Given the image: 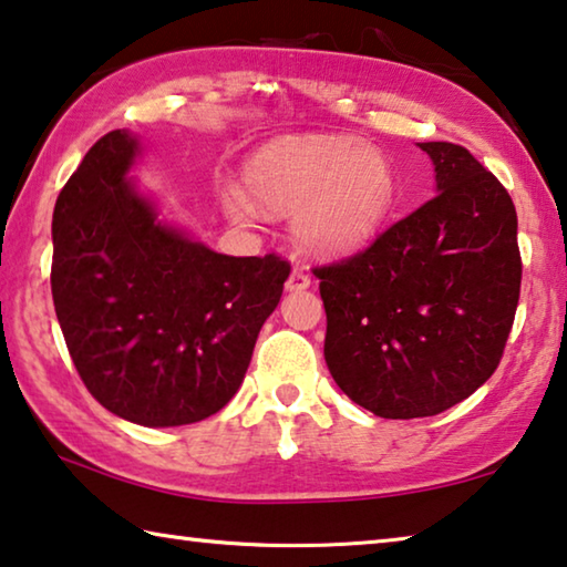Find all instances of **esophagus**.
I'll return each instance as SVG.
<instances>
[{
    "mask_svg": "<svg viewBox=\"0 0 567 567\" xmlns=\"http://www.w3.org/2000/svg\"><path fill=\"white\" fill-rule=\"evenodd\" d=\"M307 287H310V277H307L302 270H292L285 282L287 292H302V290H307Z\"/></svg>",
    "mask_w": 567,
    "mask_h": 567,
    "instance_id": "obj_1",
    "label": "esophagus"
}]
</instances>
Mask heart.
I'll return each mask as SVG.
<instances>
[{
  "label": "heart",
  "instance_id": "obj_1",
  "mask_svg": "<svg viewBox=\"0 0 567 567\" xmlns=\"http://www.w3.org/2000/svg\"><path fill=\"white\" fill-rule=\"evenodd\" d=\"M245 189L219 192L225 215L252 225L295 215V239L318 257H340L375 237L398 205V175L385 152L344 134L272 142L243 167Z\"/></svg>",
  "mask_w": 567,
  "mask_h": 567
}]
</instances>
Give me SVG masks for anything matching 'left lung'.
I'll list each match as a JSON object with an SVG mask.
<instances>
[{
	"instance_id": "left-lung-1",
	"label": "left lung",
	"mask_w": 567,
	"mask_h": 567,
	"mask_svg": "<svg viewBox=\"0 0 567 567\" xmlns=\"http://www.w3.org/2000/svg\"><path fill=\"white\" fill-rule=\"evenodd\" d=\"M435 195L362 252L318 267L324 362L378 417H430L493 375L520 297L507 189L453 142H420Z\"/></svg>"
}]
</instances>
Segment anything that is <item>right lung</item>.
<instances>
[{"mask_svg": "<svg viewBox=\"0 0 567 567\" xmlns=\"http://www.w3.org/2000/svg\"><path fill=\"white\" fill-rule=\"evenodd\" d=\"M142 142L114 130L66 179L52 215V300L100 405L145 427L223 410L245 380L290 265L229 257L159 217L132 182Z\"/></svg>", "mask_w": 567, "mask_h": 567, "instance_id": "add662e5", "label": "right lung"}]
</instances>
